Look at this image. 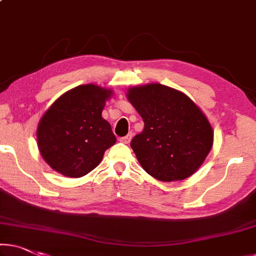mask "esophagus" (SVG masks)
Here are the masks:
<instances>
[{
  "mask_svg": "<svg viewBox=\"0 0 256 256\" xmlns=\"http://www.w3.org/2000/svg\"><path fill=\"white\" fill-rule=\"evenodd\" d=\"M132 137V134H128L127 136L121 137V138H120V142H121V143H124V144H128V143H130Z\"/></svg>",
  "mask_w": 256,
  "mask_h": 256,
  "instance_id": "esophagus-1",
  "label": "esophagus"
}]
</instances>
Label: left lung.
<instances>
[{
	"label": "left lung",
	"mask_w": 256,
	"mask_h": 256,
	"mask_svg": "<svg viewBox=\"0 0 256 256\" xmlns=\"http://www.w3.org/2000/svg\"><path fill=\"white\" fill-rule=\"evenodd\" d=\"M127 98L144 121L130 143L144 170L162 182L186 180L198 170L213 146L214 132L194 102L160 84L129 88Z\"/></svg>",
	"instance_id": "obj_1"
}]
</instances>
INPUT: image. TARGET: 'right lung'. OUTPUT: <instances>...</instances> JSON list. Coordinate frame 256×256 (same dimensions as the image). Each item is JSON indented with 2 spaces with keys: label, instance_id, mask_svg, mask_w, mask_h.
Wrapping results in <instances>:
<instances>
[{
  "label": "right lung",
  "instance_id": "right-lung-1",
  "mask_svg": "<svg viewBox=\"0 0 256 256\" xmlns=\"http://www.w3.org/2000/svg\"><path fill=\"white\" fill-rule=\"evenodd\" d=\"M112 89L81 84L57 98L38 124V146L49 166L66 178H82L95 169L116 144L102 112Z\"/></svg>",
  "mask_w": 256,
  "mask_h": 256
}]
</instances>
